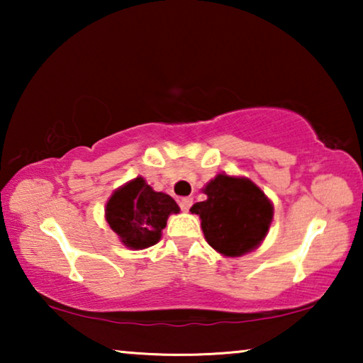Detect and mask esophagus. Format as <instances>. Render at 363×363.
<instances>
[{"mask_svg": "<svg viewBox=\"0 0 363 363\" xmlns=\"http://www.w3.org/2000/svg\"><path fill=\"white\" fill-rule=\"evenodd\" d=\"M191 205H193V198H182V200H180L182 211L186 213L191 208Z\"/></svg>", "mask_w": 363, "mask_h": 363, "instance_id": "1", "label": "esophagus"}]
</instances>
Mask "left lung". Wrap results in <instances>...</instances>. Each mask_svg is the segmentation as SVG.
<instances>
[{
	"mask_svg": "<svg viewBox=\"0 0 363 363\" xmlns=\"http://www.w3.org/2000/svg\"><path fill=\"white\" fill-rule=\"evenodd\" d=\"M203 193L206 200L195 203L190 211L200 216L205 240L216 252L240 257L264 241L274 206L255 182L218 173Z\"/></svg>",
	"mask_w": 363,
	"mask_h": 363,
	"instance_id": "1",
	"label": "left lung"
}]
</instances>
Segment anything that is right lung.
<instances>
[{
  "label": "right lung",
  "instance_id": "1",
  "mask_svg": "<svg viewBox=\"0 0 363 363\" xmlns=\"http://www.w3.org/2000/svg\"><path fill=\"white\" fill-rule=\"evenodd\" d=\"M180 206L170 195L155 191L145 178L137 177L118 186L107 200L106 221L123 246L145 250L157 245L170 215Z\"/></svg>",
  "mask_w": 363,
  "mask_h": 363
}]
</instances>
